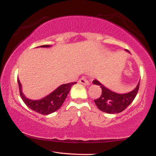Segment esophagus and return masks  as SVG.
<instances>
[{
	"label": "esophagus",
	"instance_id": "esophagus-1",
	"mask_svg": "<svg viewBox=\"0 0 156 156\" xmlns=\"http://www.w3.org/2000/svg\"><path fill=\"white\" fill-rule=\"evenodd\" d=\"M79 82L81 83V84H84V85H89V84H90L89 82V80H87L86 77H82L80 80V81H79Z\"/></svg>",
	"mask_w": 156,
	"mask_h": 156
}]
</instances>
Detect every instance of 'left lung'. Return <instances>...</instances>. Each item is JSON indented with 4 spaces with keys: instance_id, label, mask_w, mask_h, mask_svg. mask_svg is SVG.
<instances>
[{
    "instance_id": "8db88e82",
    "label": "left lung",
    "mask_w": 156,
    "mask_h": 156,
    "mask_svg": "<svg viewBox=\"0 0 156 156\" xmlns=\"http://www.w3.org/2000/svg\"><path fill=\"white\" fill-rule=\"evenodd\" d=\"M94 84L99 85L102 89L101 95L98 99L94 100L99 110L108 114H117L125 110L135 99L139 89L140 82L136 88L131 92L120 94L113 92L106 88L97 80H94Z\"/></svg>"
}]
</instances>
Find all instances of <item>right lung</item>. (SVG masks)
Segmentation results:
<instances>
[{
  "mask_svg": "<svg viewBox=\"0 0 156 156\" xmlns=\"http://www.w3.org/2000/svg\"><path fill=\"white\" fill-rule=\"evenodd\" d=\"M41 48H48L50 45H41ZM18 82L19 85L20 97L24 103L32 110L41 114L42 115H48L56 112L61 107L64 101L69 94L70 89L73 84H76V82H70L68 84H62L58 88L43 99L40 100H30L25 97L22 92V87L20 80L18 77Z\"/></svg>",
  "mask_w": 156,
  "mask_h": 156,
  "instance_id": "right-lung-1",
  "label": "right lung"
}]
</instances>
